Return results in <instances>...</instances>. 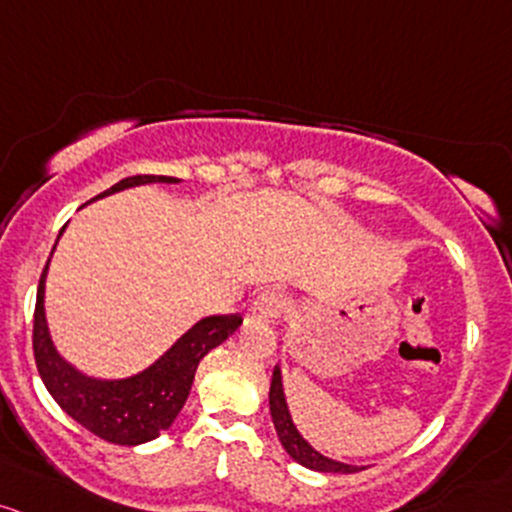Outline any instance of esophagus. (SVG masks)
Here are the masks:
<instances>
[{"instance_id": "esophagus-1", "label": "esophagus", "mask_w": 512, "mask_h": 512, "mask_svg": "<svg viewBox=\"0 0 512 512\" xmlns=\"http://www.w3.org/2000/svg\"><path fill=\"white\" fill-rule=\"evenodd\" d=\"M286 306H289V299L284 294H279V291H265V294L257 296L255 303H252V313L265 320H277L282 318Z\"/></svg>"}]
</instances>
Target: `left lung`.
<instances>
[{
    "label": "left lung",
    "instance_id": "left-lung-1",
    "mask_svg": "<svg viewBox=\"0 0 512 512\" xmlns=\"http://www.w3.org/2000/svg\"><path fill=\"white\" fill-rule=\"evenodd\" d=\"M269 413H272L274 430H277L279 442H282L286 454H289L294 462L306 466V469L330 471V474H355V471H362L359 466L342 464V462H335V459H330V457H323L318 449H313L306 440H303L301 432L296 430L294 420H291L289 406H286L282 369L279 367H274L272 386H269Z\"/></svg>",
    "mask_w": 512,
    "mask_h": 512
}]
</instances>
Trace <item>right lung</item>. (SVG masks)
Here are the masks:
<instances>
[{"label":"right lung","mask_w":512,"mask_h":512,"mask_svg":"<svg viewBox=\"0 0 512 512\" xmlns=\"http://www.w3.org/2000/svg\"><path fill=\"white\" fill-rule=\"evenodd\" d=\"M153 182L177 184L179 179L162 177V174H136V177L121 179L119 184L94 196L92 201ZM48 265L50 260L38 282L36 313H33V357H36L38 374L48 393L72 420H77L82 428L94 432L101 440L126 447L155 440L160 432L170 428L187 403L201 359L209 355L213 347L226 342L228 335H233L243 323V318L238 313L201 318L165 355L140 374L128 376V379H94L65 362L50 340L46 308H43Z\"/></svg>","instance_id":"right-lung-1"}]
</instances>
